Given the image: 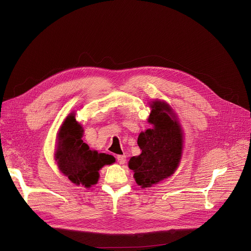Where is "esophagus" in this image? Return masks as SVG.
I'll list each match as a JSON object with an SVG mask.
<instances>
[{"label": "esophagus", "instance_id": "1", "mask_svg": "<svg viewBox=\"0 0 251 251\" xmlns=\"http://www.w3.org/2000/svg\"><path fill=\"white\" fill-rule=\"evenodd\" d=\"M117 160L118 163L120 165H124L126 163V155L125 154H121V155H118L117 156Z\"/></svg>", "mask_w": 251, "mask_h": 251}]
</instances>
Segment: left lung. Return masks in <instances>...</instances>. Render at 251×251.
Instances as JSON below:
<instances>
[{
    "label": "left lung",
    "instance_id": "1",
    "mask_svg": "<svg viewBox=\"0 0 251 251\" xmlns=\"http://www.w3.org/2000/svg\"><path fill=\"white\" fill-rule=\"evenodd\" d=\"M150 107L148 122L152 127L141 131L137 139L141 153L128 163L141 188L151 187L172 176L180 165L184 148V131L171 105L155 100Z\"/></svg>",
    "mask_w": 251,
    "mask_h": 251
}]
</instances>
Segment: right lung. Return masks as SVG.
<instances>
[{
	"mask_svg": "<svg viewBox=\"0 0 251 251\" xmlns=\"http://www.w3.org/2000/svg\"><path fill=\"white\" fill-rule=\"evenodd\" d=\"M83 132L81 124L76 121L75 114H69L58 131L54 157L63 175L77 186L90 188L99 181V171L116 160L111 154L90 150L82 140Z\"/></svg>",
	"mask_w": 251,
	"mask_h": 251,
	"instance_id": "obj_1",
	"label": "right lung"
}]
</instances>
